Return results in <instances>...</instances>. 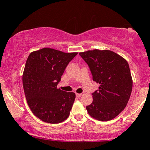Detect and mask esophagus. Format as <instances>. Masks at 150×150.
I'll return each instance as SVG.
<instances>
[{"label":"esophagus","instance_id":"34e87169","mask_svg":"<svg viewBox=\"0 0 150 150\" xmlns=\"http://www.w3.org/2000/svg\"><path fill=\"white\" fill-rule=\"evenodd\" d=\"M82 96V94H79V93H76V97L77 98H80Z\"/></svg>","mask_w":150,"mask_h":150}]
</instances>
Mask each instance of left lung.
Listing matches in <instances>:
<instances>
[{
  "label": "left lung",
  "mask_w": 150,
  "mask_h": 150,
  "mask_svg": "<svg viewBox=\"0 0 150 150\" xmlns=\"http://www.w3.org/2000/svg\"><path fill=\"white\" fill-rule=\"evenodd\" d=\"M100 86L92 94L93 101L86 106L90 116L101 121L116 118L128 104L132 79L128 62L110 50L94 49L79 53Z\"/></svg>",
  "instance_id": "8db88e82"
}]
</instances>
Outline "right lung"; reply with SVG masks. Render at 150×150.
I'll return each instance as SVG.
<instances>
[{
	"label": "right lung",
	"instance_id": "right-lung-1",
	"mask_svg": "<svg viewBox=\"0 0 150 150\" xmlns=\"http://www.w3.org/2000/svg\"><path fill=\"white\" fill-rule=\"evenodd\" d=\"M77 54L44 48L27 58L22 75L24 92L32 112L44 122L59 123L69 116L75 94L61 90L57 85Z\"/></svg>",
	"mask_w": 150,
	"mask_h": 150
}]
</instances>
